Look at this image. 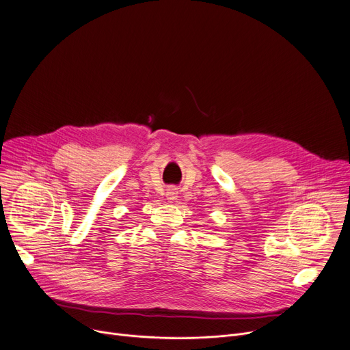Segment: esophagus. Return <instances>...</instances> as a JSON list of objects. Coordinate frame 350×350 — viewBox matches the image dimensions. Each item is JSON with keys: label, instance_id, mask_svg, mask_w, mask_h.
I'll return each instance as SVG.
<instances>
[{"label": "esophagus", "instance_id": "1", "mask_svg": "<svg viewBox=\"0 0 350 350\" xmlns=\"http://www.w3.org/2000/svg\"><path fill=\"white\" fill-rule=\"evenodd\" d=\"M178 198V189L176 188H170L168 191H167V199L170 200V202H172V200H175Z\"/></svg>", "mask_w": 350, "mask_h": 350}]
</instances>
